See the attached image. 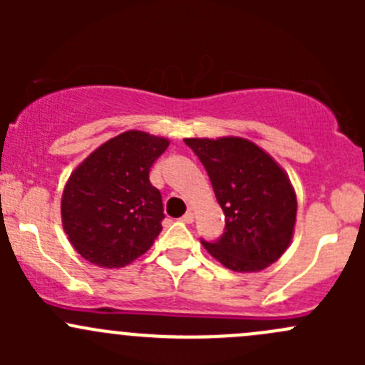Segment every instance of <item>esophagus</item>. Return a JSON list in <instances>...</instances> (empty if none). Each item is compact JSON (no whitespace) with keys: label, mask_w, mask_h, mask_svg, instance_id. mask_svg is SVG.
Listing matches in <instances>:
<instances>
[{"label":"esophagus","mask_w":365,"mask_h":365,"mask_svg":"<svg viewBox=\"0 0 365 365\" xmlns=\"http://www.w3.org/2000/svg\"><path fill=\"white\" fill-rule=\"evenodd\" d=\"M182 220H183V222H185V224H192V222H194V213H192V212H187L185 215L182 217Z\"/></svg>","instance_id":"obj_1"}]
</instances>
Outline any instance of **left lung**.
Listing matches in <instances>:
<instances>
[{
    "label": "left lung",
    "instance_id": "8db88e82",
    "mask_svg": "<svg viewBox=\"0 0 365 365\" xmlns=\"http://www.w3.org/2000/svg\"><path fill=\"white\" fill-rule=\"evenodd\" d=\"M205 165L224 212V233L201 244L226 268L257 272L292 242L297 196L288 176L259 146L242 138L185 139Z\"/></svg>",
    "mask_w": 365,
    "mask_h": 365
}]
</instances>
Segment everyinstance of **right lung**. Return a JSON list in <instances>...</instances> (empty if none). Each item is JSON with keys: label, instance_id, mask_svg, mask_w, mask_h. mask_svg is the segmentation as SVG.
<instances>
[{"label": "right lung", "instance_id": "1", "mask_svg": "<svg viewBox=\"0 0 365 365\" xmlns=\"http://www.w3.org/2000/svg\"><path fill=\"white\" fill-rule=\"evenodd\" d=\"M169 141L128 130L95 150L70 176L61 219L70 244L90 263L120 268L152 247L164 206L150 168Z\"/></svg>", "mask_w": 365, "mask_h": 365}]
</instances>
